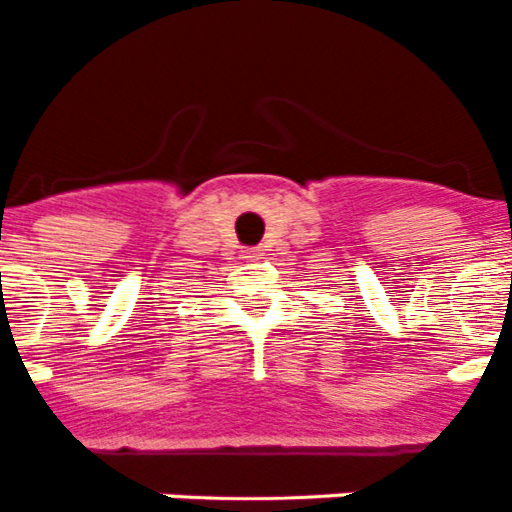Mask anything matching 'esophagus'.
<instances>
[{
	"label": "esophagus",
	"mask_w": 512,
	"mask_h": 512,
	"mask_svg": "<svg viewBox=\"0 0 512 512\" xmlns=\"http://www.w3.org/2000/svg\"><path fill=\"white\" fill-rule=\"evenodd\" d=\"M243 259H246V261H259L261 253L256 251V248H246V251H243Z\"/></svg>",
	"instance_id": "esophagus-1"
}]
</instances>
